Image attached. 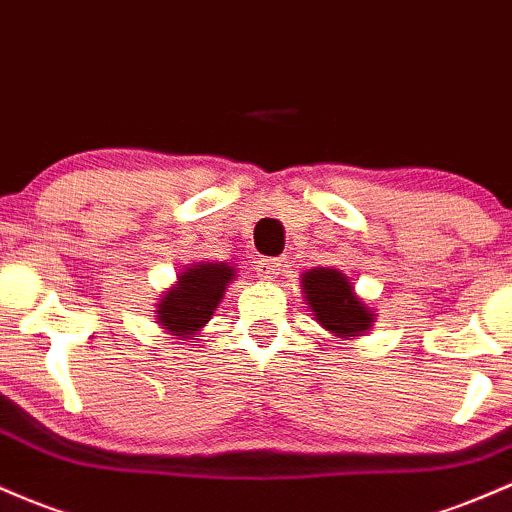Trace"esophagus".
I'll list each match as a JSON object with an SVG mask.
<instances>
[{
  "label": "esophagus",
  "mask_w": 512,
  "mask_h": 512,
  "mask_svg": "<svg viewBox=\"0 0 512 512\" xmlns=\"http://www.w3.org/2000/svg\"><path fill=\"white\" fill-rule=\"evenodd\" d=\"M255 269L262 279H277L282 262H279L277 257H260V260L255 262Z\"/></svg>",
  "instance_id": "obj_1"
}]
</instances>
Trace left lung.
Instances as JSON below:
<instances>
[{"label": "left lung", "instance_id": "8db88e82", "mask_svg": "<svg viewBox=\"0 0 512 512\" xmlns=\"http://www.w3.org/2000/svg\"><path fill=\"white\" fill-rule=\"evenodd\" d=\"M303 299L325 330L352 340L372 328L374 311L357 299L355 286L340 269L316 267L301 277Z\"/></svg>", "mask_w": 512, "mask_h": 512}]
</instances>
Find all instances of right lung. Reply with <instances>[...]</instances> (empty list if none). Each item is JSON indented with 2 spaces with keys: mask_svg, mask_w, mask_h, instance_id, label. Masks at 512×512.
Masks as SVG:
<instances>
[{
  "mask_svg": "<svg viewBox=\"0 0 512 512\" xmlns=\"http://www.w3.org/2000/svg\"><path fill=\"white\" fill-rule=\"evenodd\" d=\"M233 279V267L226 262H199L187 267L177 277V284L157 301V323L170 335H177V340H194L196 330L209 323Z\"/></svg>",
  "mask_w": 512,
  "mask_h": 512,
  "instance_id": "right-lung-1",
  "label": "right lung"
}]
</instances>
